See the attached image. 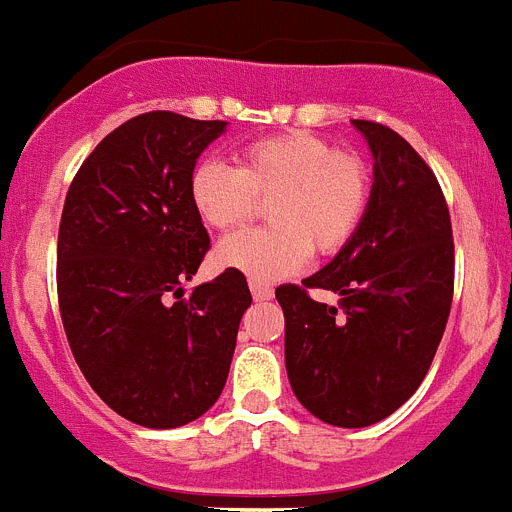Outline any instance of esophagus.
Segmentation results:
<instances>
[{"label":"esophagus","instance_id":"34e87169","mask_svg":"<svg viewBox=\"0 0 512 512\" xmlns=\"http://www.w3.org/2000/svg\"><path fill=\"white\" fill-rule=\"evenodd\" d=\"M249 291H252V296H255V302H268L270 296H273V289H270V286L257 281H249Z\"/></svg>","mask_w":512,"mask_h":512}]
</instances>
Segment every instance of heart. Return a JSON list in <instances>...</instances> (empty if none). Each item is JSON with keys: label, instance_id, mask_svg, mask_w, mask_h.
<instances>
[{"label": "heart", "instance_id": "1", "mask_svg": "<svg viewBox=\"0 0 512 512\" xmlns=\"http://www.w3.org/2000/svg\"><path fill=\"white\" fill-rule=\"evenodd\" d=\"M372 197L367 161L320 135L278 132L247 143L236 169L200 161L190 174V203L200 221L234 231L268 203L270 229L223 239L213 252L221 270L270 283L307 263L309 249L330 257L351 242Z\"/></svg>", "mask_w": 512, "mask_h": 512}]
</instances>
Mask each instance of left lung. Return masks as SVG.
<instances>
[{
    "label": "left lung",
    "mask_w": 512,
    "mask_h": 512,
    "mask_svg": "<svg viewBox=\"0 0 512 512\" xmlns=\"http://www.w3.org/2000/svg\"><path fill=\"white\" fill-rule=\"evenodd\" d=\"M375 158L372 197L351 242L302 286H278L286 372L309 414L369 427L422 385L453 302V226L437 176L385 124L354 119ZM307 288L339 294L315 303Z\"/></svg>",
    "instance_id": "left-lung-1"
}]
</instances>
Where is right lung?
<instances>
[{"mask_svg": "<svg viewBox=\"0 0 512 512\" xmlns=\"http://www.w3.org/2000/svg\"><path fill=\"white\" fill-rule=\"evenodd\" d=\"M226 122L148 111L103 137L64 200L57 291L77 367L119 416L150 429L218 401L244 309L242 273L184 296L210 236L190 203L197 158Z\"/></svg>", "mask_w": 512, "mask_h": 512, "instance_id": "add662e5", "label": "right lung"}]
</instances>
